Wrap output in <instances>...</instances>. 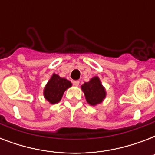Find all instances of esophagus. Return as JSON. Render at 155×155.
<instances>
[{"instance_id": "34e87169", "label": "esophagus", "mask_w": 155, "mask_h": 155, "mask_svg": "<svg viewBox=\"0 0 155 155\" xmlns=\"http://www.w3.org/2000/svg\"><path fill=\"white\" fill-rule=\"evenodd\" d=\"M79 84H80V81H79V80H74V81H73V84L75 85V86H78Z\"/></svg>"}]
</instances>
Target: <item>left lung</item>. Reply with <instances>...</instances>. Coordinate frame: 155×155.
<instances>
[{"instance_id":"obj_1","label":"left lung","mask_w":155,"mask_h":155,"mask_svg":"<svg viewBox=\"0 0 155 155\" xmlns=\"http://www.w3.org/2000/svg\"><path fill=\"white\" fill-rule=\"evenodd\" d=\"M81 88L84 92L86 101L91 105H97L101 103L105 98V89L102 86L99 78L97 76L92 78L89 82L84 83L81 86Z\"/></svg>"}]
</instances>
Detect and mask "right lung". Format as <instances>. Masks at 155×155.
I'll return each instance as SVG.
<instances>
[{
  "instance_id": "obj_1",
  "label": "right lung",
  "mask_w": 155,
  "mask_h": 155,
  "mask_svg": "<svg viewBox=\"0 0 155 155\" xmlns=\"http://www.w3.org/2000/svg\"><path fill=\"white\" fill-rule=\"evenodd\" d=\"M71 86V83L69 80L54 74L46 85L43 94L50 103L56 104L60 101L64 92Z\"/></svg>"
}]
</instances>
